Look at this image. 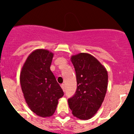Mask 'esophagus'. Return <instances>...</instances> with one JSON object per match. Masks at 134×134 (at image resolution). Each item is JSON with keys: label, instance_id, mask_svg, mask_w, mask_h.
<instances>
[{"label": "esophagus", "instance_id": "34e87169", "mask_svg": "<svg viewBox=\"0 0 134 134\" xmlns=\"http://www.w3.org/2000/svg\"><path fill=\"white\" fill-rule=\"evenodd\" d=\"M61 87H62V90H63V91L65 92V85L64 84H62V85H61Z\"/></svg>", "mask_w": 134, "mask_h": 134}]
</instances>
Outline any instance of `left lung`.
Listing matches in <instances>:
<instances>
[{
    "instance_id": "1",
    "label": "left lung",
    "mask_w": 134,
    "mask_h": 134,
    "mask_svg": "<svg viewBox=\"0 0 134 134\" xmlns=\"http://www.w3.org/2000/svg\"><path fill=\"white\" fill-rule=\"evenodd\" d=\"M71 60L75 69L77 89L69 98L72 115L78 119L92 118L100 108L108 88V75L103 65L88 53L72 55Z\"/></svg>"
}]
</instances>
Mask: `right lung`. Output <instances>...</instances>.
Instances as JSON below:
<instances>
[{"label": "right lung", "mask_w": 134, "mask_h": 134, "mask_svg": "<svg viewBox=\"0 0 134 134\" xmlns=\"http://www.w3.org/2000/svg\"><path fill=\"white\" fill-rule=\"evenodd\" d=\"M54 54L36 49L30 54L20 73V83L29 108L37 115L51 117L54 113L63 91L51 71Z\"/></svg>", "instance_id": "right-lung-1"}]
</instances>
